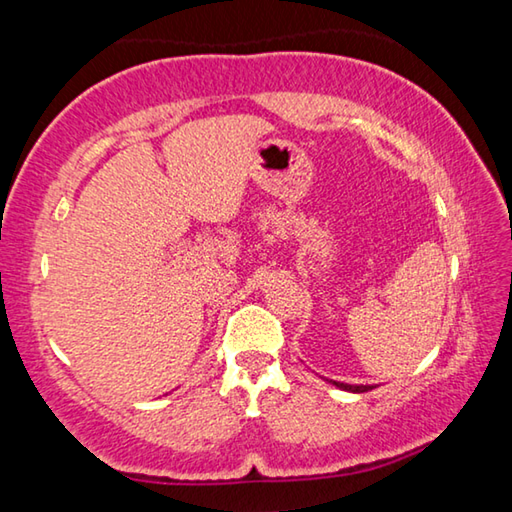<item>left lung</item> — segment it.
I'll use <instances>...</instances> for the list:
<instances>
[{
    "mask_svg": "<svg viewBox=\"0 0 512 512\" xmlns=\"http://www.w3.org/2000/svg\"><path fill=\"white\" fill-rule=\"evenodd\" d=\"M334 386L343 388V391H350V393H366V391H372L375 386H352V384H341V381H332Z\"/></svg>",
    "mask_w": 512,
    "mask_h": 512,
    "instance_id": "1",
    "label": "left lung"
}]
</instances>
